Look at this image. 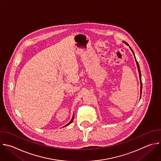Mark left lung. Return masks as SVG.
Listing matches in <instances>:
<instances>
[{
	"mask_svg": "<svg viewBox=\"0 0 161 161\" xmlns=\"http://www.w3.org/2000/svg\"><path fill=\"white\" fill-rule=\"evenodd\" d=\"M125 43H126V45H129L126 42H125ZM130 49L131 50V51L133 52V55H134V56H135V53H134V52H133V51L132 48H131V47H130ZM135 61H136V65H137V68H138V73H139V76H140V93H141V95H142V79H141V72H140V69L139 64H138V62H137V61H136V58H135Z\"/></svg>",
	"mask_w": 161,
	"mask_h": 161,
	"instance_id": "1",
	"label": "left lung"
}]
</instances>
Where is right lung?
<instances>
[{
	"label": "right lung",
	"mask_w": 161,
	"mask_h": 161,
	"mask_svg": "<svg viewBox=\"0 0 161 161\" xmlns=\"http://www.w3.org/2000/svg\"><path fill=\"white\" fill-rule=\"evenodd\" d=\"M73 118H74V116H73V118H72V119H71V121H70V122H69V123H68V125H66V126H68V125H70V124H71V123H72V122H73Z\"/></svg>",
	"instance_id": "right-lung-1"
}]
</instances>
